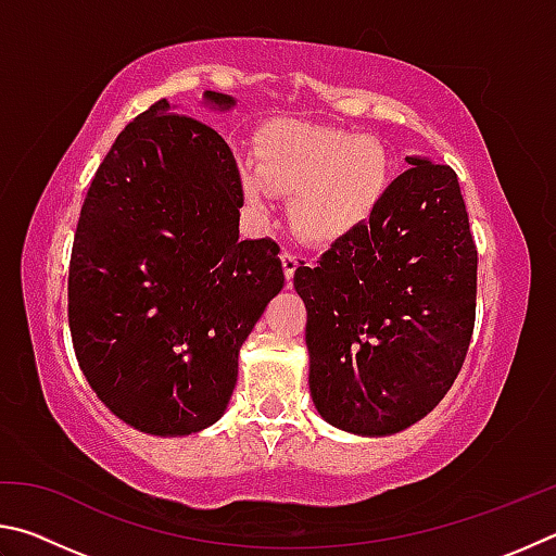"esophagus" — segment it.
<instances>
[{
	"label": "esophagus",
	"instance_id": "obj_1",
	"mask_svg": "<svg viewBox=\"0 0 556 556\" xmlns=\"http://www.w3.org/2000/svg\"><path fill=\"white\" fill-rule=\"evenodd\" d=\"M279 257H281V269H285L287 281H291V277H294V271L299 267V260H296L294 252H289V250H281Z\"/></svg>",
	"mask_w": 556,
	"mask_h": 556
}]
</instances>
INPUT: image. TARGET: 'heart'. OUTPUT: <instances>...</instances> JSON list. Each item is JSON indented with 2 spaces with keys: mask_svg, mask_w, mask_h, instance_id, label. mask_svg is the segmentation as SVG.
I'll return each instance as SVG.
<instances>
[{
  "mask_svg": "<svg viewBox=\"0 0 556 556\" xmlns=\"http://www.w3.org/2000/svg\"><path fill=\"white\" fill-rule=\"evenodd\" d=\"M390 154L375 137L279 122L257 142V172H244V193L262 205L271 193H294L291 223L308 240H336L382 199Z\"/></svg>",
  "mask_w": 556,
  "mask_h": 556,
  "instance_id": "1",
  "label": "heart"
}]
</instances>
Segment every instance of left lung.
Instances as JSON below:
<instances>
[{
    "instance_id": "obj_1",
    "label": "left lung",
    "mask_w": 556,
    "mask_h": 556,
    "mask_svg": "<svg viewBox=\"0 0 556 556\" xmlns=\"http://www.w3.org/2000/svg\"><path fill=\"white\" fill-rule=\"evenodd\" d=\"M407 162L368 220L294 271L316 409L365 437L407 429L444 400L476 324L478 250L458 176Z\"/></svg>"
}]
</instances>
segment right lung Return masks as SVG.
<instances>
[{"label": "right lung", "instance_id": "add662e5", "mask_svg": "<svg viewBox=\"0 0 556 556\" xmlns=\"http://www.w3.org/2000/svg\"><path fill=\"white\" fill-rule=\"evenodd\" d=\"M242 201L228 142L166 100L119 131L88 186L68 267L75 357L102 404L144 434L223 417L240 345L285 287L279 244L238 240Z\"/></svg>", "mask_w": 556, "mask_h": 556}]
</instances>
